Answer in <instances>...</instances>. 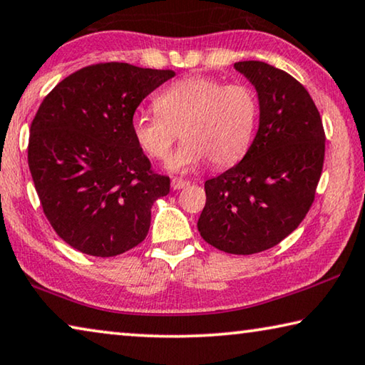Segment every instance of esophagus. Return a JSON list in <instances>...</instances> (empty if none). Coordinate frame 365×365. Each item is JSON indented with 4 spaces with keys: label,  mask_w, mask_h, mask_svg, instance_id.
<instances>
[{
    "label": "esophagus",
    "mask_w": 365,
    "mask_h": 365,
    "mask_svg": "<svg viewBox=\"0 0 365 365\" xmlns=\"http://www.w3.org/2000/svg\"><path fill=\"white\" fill-rule=\"evenodd\" d=\"M190 182L188 180H183V178H173L172 180V188L173 190H182L185 187H188Z\"/></svg>",
    "instance_id": "34e87169"
}]
</instances>
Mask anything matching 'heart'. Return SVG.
Masks as SVG:
<instances>
[{
  "label": "heart",
  "mask_w": 365,
  "mask_h": 365,
  "mask_svg": "<svg viewBox=\"0 0 365 365\" xmlns=\"http://www.w3.org/2000/svg\"><path fill=\"white\" fill-rule=\"evenodd\" d=\"M154 107V113L140 110L133 115V138L144 154L164 160L180 130L183 143L169 160L170 169L178 172L207 159L214 167L239 162L250 148L259 115L252 86L210 76H190L167 86Z\"/></svg>",
  "instance_id": "obj_1"
}]
</instances>
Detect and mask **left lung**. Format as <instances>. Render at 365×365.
<instances>
[{"instance_id":"left-lung-1","label":"left lung","mask_w":365,"mask_h":365,"mask_svg":"<svg viewBox=\"0 0 365 365\" xmlns=\"http://www.w3.org/2000/svg\"><path fill=\"white\" fill-rule=\"evenodd\" d=\"M234 68L252 81L259 128L239 164L205 182L198 230L232 255L273 248L299 227L315 200L325 160V130L309 91L263 61Z\"/></svg>"}]
</instances>
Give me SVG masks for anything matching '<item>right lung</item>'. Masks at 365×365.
Segmentation results:
<instances>
[{
	"mask_svg": "<svg viewBox=\"0 0 365 365\" xmlns=\"http://www.w3.org/2000/svg\"><path fill=\"white\" fill-rule=\"evenodd\" d=\"M170 69L97 63L60 81L31 125L27 160L55 232L92 257H117L146 239L151 206L170 192L131 133L146 96Z\"/></svg>",
	"mask_w": 365,
	"mask_h": 365,
	"instance_id": "add662e5",
	"label": "right lung"
}]
</instances>
